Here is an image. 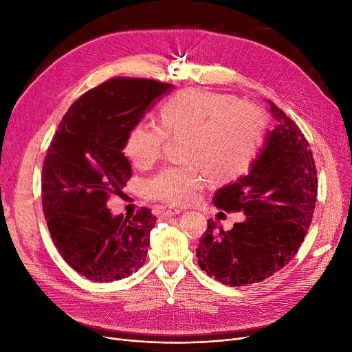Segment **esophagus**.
<instances>
[{
  "label": "esophagus",
  "instance_id": "esophagus-1",
  "mask_svg": "<svg viewBox=\"0 0 352 352\" xmlns=\"http://www.w3.org/2000/svg\"><path fill=\"white\" fill-rule=\"evenodd\" d=\"M182 212V210H178V208H168V210H164L161 211V219H168L171 216H177V214Z\"/></svg>",
  "mask_w": 352,
  "mask_h": 352
}]
</instances>
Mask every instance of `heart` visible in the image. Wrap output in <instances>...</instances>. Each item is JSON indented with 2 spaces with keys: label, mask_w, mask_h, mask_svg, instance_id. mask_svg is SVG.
Listing matches in <instances>:
<instances>
[{
  "label": "heart",
  "mask_w": 352,
  "mask_h": 352,
  "mask_svg": "<svg viewBox=\"0 0 352 352\" xmlns=\"http://www.w3.org/2000/svg\"><path fill=\"white\" fill-rule=\"evenodd\" d=\"M161 126L140 122L131 128L124 152L138 168L162 154L166 136H186L182 165L165 166L146 184L152 200L170 206L191 203L206 174L228 181L246 174L261 149L266 116L253 103L201 89H188L168 99L160 111Z\"/></svg>",
  "instance_id": "b5f03b06"
}]
</instances>
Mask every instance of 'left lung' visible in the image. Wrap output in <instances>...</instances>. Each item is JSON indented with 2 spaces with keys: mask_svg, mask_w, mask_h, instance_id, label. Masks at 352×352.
Returning <instances> with one entry per match:
<instances>
[{
  "mask_svg": "<svg viewBox=\"0 0 352 352\" xmlns=\"http://www.w3.org/2000/svg\"><path fill=\"white\" fill-rule=\"evenodd\" d=\"M274 118L248 175L217 190L212 201L243 211L232 230L208 220L197 248L198 265L228 286L262 282L298 253L312 221L318 178L309 142L295 122L267 100Z\"/></svg>",
  "mask_w": 352,
  "mask_h": 352,
  "instance_id": "left-lung-1",
  "label": "left lung"
}]
</instances>
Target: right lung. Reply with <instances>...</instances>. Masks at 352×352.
<instances>
[{
  "label": "right lung",
  "mask_w": 352,
  "mask_h": 352,
  "mask_svg": "<svg viewBox=\"0 0 352 352\" xmlns=\"http://www.w3.org/2000/svg\"><path fill=\"white\" fill-rule=\"evenodd\" d=\"M173 85L115 78L86 91L60 122L43 162L41 198L50 236L66 263L94 282L128 278L145 263L157 217L141 208L112 216V194L132 177L124 155L131 128Z\"/></svg>",
  "instance_id": "obj_1"
}]
</instances>
